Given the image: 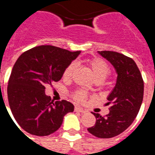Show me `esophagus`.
<instances>
[{
    "label": "esophagus",
    "mask_w": 155,
    "mask_h": 155,
    "mask_svg": "<svg viewBox=\"0 0 155 155\" xmlns=\"http://www.w3.org/2000/svg\"><path fill=\"white\" fill-rule=\"evenodd\" d=\"M74 110L78 111V112H81V113H85V112H86V110H84V109L79 107V106H75V108H74Z\"/></svg>",
    "instance_id": "obj_1"
}]
</instances>
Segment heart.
<instances>
[{"instance_id": "heart-1", "label": "heart", "mask_w": 155, "mask_h": 155, "mask_svg": "<svg viewBox=\"0 0 155 155\" xmlns=\"http://www.w3.org/2000/svg\"><path fill=\"white\" fill-rule=\"evenodd\" d=\"M89 64L92 70L95 80H101L104 81L110 74V67L107 63L102 59H99V58L92 59L89 61ZM74 68H75L74 63H71L69 64L67 67L65 68L63 73V77L64 79H70L72 75ZM86 98H87V94L84 91H76L74 94V100L81 103H83L86 101Z\"/></svg>"}]
</instances>
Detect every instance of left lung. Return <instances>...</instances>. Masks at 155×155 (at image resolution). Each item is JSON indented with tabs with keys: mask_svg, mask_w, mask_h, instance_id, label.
Returning <instances> with one entry per match:
<instances>
[{
	"mask_svg": "<svg viewBox=\"0 0 155 155\" xmlns=\"http://www.w3.org/2000/svg\"><path fill=\"white\" fill-rule=\"evenodd\" d=\"M98 53L113 65L117 79L107 97V104H112L110 113L106 117L93 113L96 122L88 131L98 138L109 139L124 132L133 123L143 101V81L133 59L114 51Z\"/></svg>",
	"mask_w": 155,
	"mask_h": 155,
	"instance_id": "1",
	"label": "left lung"
}]
</instances>
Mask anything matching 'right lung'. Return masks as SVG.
Here are the masks:
<instances>
[{"label": "right lung", "mask_w": 155, "mask_h": 155, "mask_svg": "<svg viewBox=\"0 0 155 155\" xmlns=\"http://www.w3.org/2000/svg\"><path fill=\"white\" fill-rule=\"evenodd\" d=\"M53 45H40L20 55L12 68L7 95L13 116L31 134L46 136L61 126L64 116L74 111L67 101H51L45 94L46 84L57 82L65 68L79 56Z\"/></svg>", "instance_id": "add662e5"}]
</instances>
